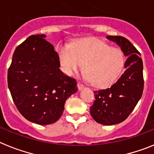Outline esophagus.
I'll list each match as a JSON object with an SVG mask.
<instances>
[{
    "label": "esophagus",
    "mask_w": 154,
    "mask_h": 154,
    "mask_svg": "<svg viewBox=\"0 0 154 154\" xmlns=\"http://www.w3.org/2000/svg\"><path fill=\"white\" fill-rule=\"evenodd\" d=\"M77 86H78L79 90H82V89L84 88V85H82V84L81 82H78V83H77Z\"/></svg>",
    "instance_id": "esophagus-1"
}]
</instances>
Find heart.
Listing matches in <instances>:
<instances>
[{
    "label": "heart",
    "mask_w": 154,
    "mask_h": 154,
    "mask_svg": "<svg viewBox=\"0 0 154 154\" xmlns=\"http://www.w3.org/2000/svg\"><path fill=\"white\" fill-rule=\"evenodd\" d=\"M58 60L66 74L77 72L84 65L85 79L95 86L106 87L116 80L124 65L123 52L98 39H84L72 45L57 47Z\"/></svg>",
    "instance_id": "obj_1"
}]
</instances>
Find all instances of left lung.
<instances>
[{"mask_svg":"<svg viewBox=\"0 0 154 154\" xmlns=\"http://www.w3.org/2000/svg\"><path fill=\"white\" fill-rule=\"evenodd\" d=\"M116 43L125 56L126 69L117 82L106 89L94 91L95 102L90 114L96 122L105 126L122 123L129 116L140 99L143 90V62L131 42L122 36H107Z\"/></svg>","mask_w":154,"mask_h":154,"instance_id":"8db88e82","label":"left lung"}]
</instances>
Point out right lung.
<instances>
[{
	"label": "right lung",
	"instance_id": "1",
	"mask_svg": "<svg viewBox=\"0 0 154 154\" xmlns=\"http://www.w3.org/2000/svg\"><path fill=\"white\" fill-rule=\"evenodd\" d=\"M45 35H31L14 52L8 72L14 103L26 119L39 125L55 123L66 99L78 90L76 80L60 70L54 47Z\"/></svg>",
	"mask_w": 154,
	"mask_h": 154
}]
</instances>
